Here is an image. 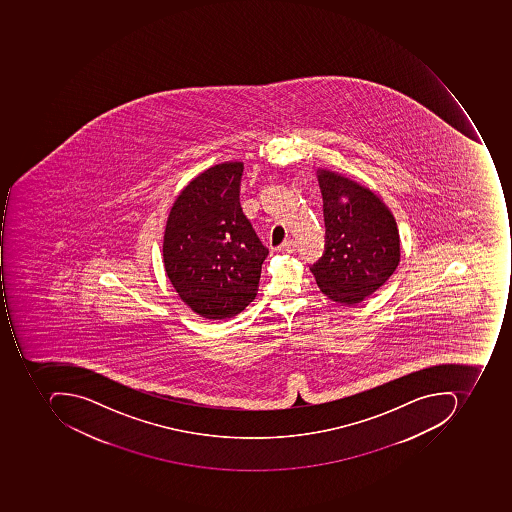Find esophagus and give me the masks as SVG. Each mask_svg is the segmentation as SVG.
Instances as JSON below:
<instances>
[{
    "instance_id": "34e87169",
    "label": "esophagus",
    "mask_w": 512,
    "mask_h": 512,
    "mask_svg": "<svg viewBox=\"0 0 512 512\" xmlns=\"http://www.w3.org/2000/svg\"><path fill=\"white\" fill-rule=\"evenodd\" d=\"M281 251L289 252V254H292V252L297 251V241H284L283 246H281Z\"/></svg>"
}]
</instances>
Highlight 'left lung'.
<instances>
[{"label": "left lung", "mask_w": 512, "mask_h": 512, "mask_svg": "<svg viewBox=\"0 0 512 512\" xmlns=\"http://www.w3.org/2000/svg\"><path fill=\"white\" fill-rule=\"evenodd\" d=\"M323 195L326 248L312 264L318 288L335 303H361L400 263V235L388 206L357 181L317 169Z\"/></svg>", "instance_id": "1"}]
</instances>
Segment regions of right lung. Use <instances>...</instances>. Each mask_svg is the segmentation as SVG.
I'll list each match as a JSON object with an SVG mask.
<instances>
[{
	"label": "right lung",
	"mask_w": 512,
	"mask_h": 512,
	"mask_svg": "<svg viewBox=\"0 0 512 512\" xmlns=\"http://www.w3.org/2000/svg\"><path fill=\"white\" fill-rule=\"evenodd\" d=\"M241 161L215 164L178 194L167 217L163 261L181 300L208 320L243 311L269 251L241 211Z\"/></svg>",
	"instance_id": "right-lung-1"
}]
</instances>
